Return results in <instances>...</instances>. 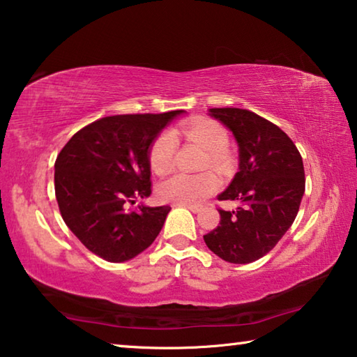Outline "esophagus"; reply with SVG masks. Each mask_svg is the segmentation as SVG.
<instances>
[{"label":"esophagus","instance_id":"esophagus-1","mask_svg":"<svg viewBox=\"0 0 357 357\" xmlns=\"http://www.w3.org/2000/svg\"><path fill=\"white\" fill-rule=\"evenodd\" d=\"M183 206H185L187 209H190L192 213H200L202 211V204H183Z\"/></svg>","mask_w":357,"mask_h":357}]
</instances>
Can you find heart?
<instances>
[{
	"label": "heart",
	"mask_w": 357,
	"mask_h": 357,
	"mask_svg": "<svg viewBox=\"0 0 357 357\" xmlns=\"http://www.w3.org/2000/svg\"><path fill=\"white\" fill-rule=\"evenodd\" d=\"M187 140L198 144L208 153V164L214 168H222L227 164L225 148L228 144V134L220 124L211 119L192 121L183 126ZM176 138L170 130L160 132L151 143L148 160L149 167L155 174H164L173 165ZM217 189V179L213 174L204 173L198 176L189 174H173L157 185V197L165 203L190 204L208 197Z\"/></svg>",
	"instance_id": "b5f03b06"
}]
</instances>
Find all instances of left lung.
I'll return each mask as SVG.
<instances>
[{
  "label": "left lung",
  "instance_id": "left-lung-1",
  "mask_svg": "<svg viewBox=\"0 0 357 357\" xmlns=\"http://www.w3.org/2000/svg\"><path fill=\"white\" fill-rule=\"evenodd\" d=\"M209 114L233 132L239 146V172L217 200L241 206L231 213L219 209V225L203 239L228 263H252L293 225L305 190L304 164L291 138L257 113L211 108Z\"/></svg>",
  "mask_w": 357,
  "mask_h": 357
}]
</instances>
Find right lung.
Returning <instances> with one entry per match:
<instances>
[{"label": "right lung", "mask_w": 357, "mask_h": 357, "mask_svg": "<svg viewBox=\"0 0 357 357\" xmlns=\"http://www.w3.org/2000/svg\"><path fill=\"white\" fill-rule=\"evenodd\" d=\"M183 110L114 114L84 126L55 162V195L66 225L110 263L128 261L154 243L170 206H138L151 195L148 153L157 134Z\"/></svg>", "instance_id": "add662e5"}]
</instances>
